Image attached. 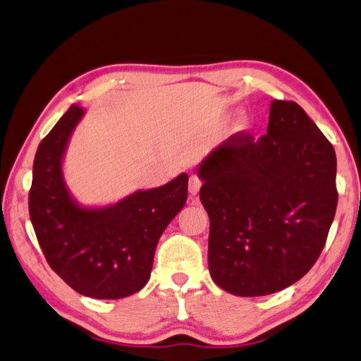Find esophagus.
Returning <instances> with one entry per match:
<instances>
[{
	"mask_svg": "<svg viewBox=\"0 0 361 361\" xmlns=\"http://www.w3.org/2000/svg\"><path fill=\"white\" fill-rule=\"evenodd\" d=\"M200 188H202V181H200V178L197 175H190L189 176V194L190 195H197L199 194V190H200Z\"/></svg>",
	"mask_w": 361,
	"mask_h": 361,
	"instance_id": "34e87169",
	"label": "esophagus"
}]
</instances>
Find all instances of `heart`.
<instances>
[{"label":"heart","instance_id":"b5f03b06","mask_svg":"<svg viewBox=\"0 0 361 361\" xmlns=\"http://www.w3.org/2000/svg\"><path fill=\"white\" fill-rule=\"evenodd\" d=\"M249 125H250L249 117H247V116H241V117L238 118V122H236V130H238V131H245L247 128H249Z\"/></svg>","mask_w":361,"mask_h":361}]
</instances>
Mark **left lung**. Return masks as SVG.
Returning a JSON list of instances; mask_svg holds the SVG:
<instances>
[{
  "instance_id": "1",
  "label": "left lung",
  "mask_w": 361,
  "mask_h": 361,
  "mask_svg": "<svg viewBox=\"0 0 361 361\" xmlns=\"http://www.w3.org/2000/svg\"><path fill=\"white\" fill-rule=\"evenodd\" d=\"M197 175L217 286L257 298L312 269L336 211V154L298 103L274 100L264 136L233 134L200 162Z\"/></svg>"
}]
</instances>
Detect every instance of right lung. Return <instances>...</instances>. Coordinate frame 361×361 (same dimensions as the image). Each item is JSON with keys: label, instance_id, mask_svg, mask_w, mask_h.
I'll use <instances>...</instances> for the list:
<instances>
[{"label": "right lung", "instance_id": "right-lung-1", "mask_svg": "<svg viewBox=\"0 0 361 361\" xmlns=\"http://www.w3.org/2000/svg\"><path fill=\"white\" fill-rule=\"evenodd\" d=\"M84 112L81 106H70L40 142L30 217L49 267L70 288L94 299H122L150 279L162 231L186 203L188 173L108 207H82L66 185L62 161Z\"/></svg>", "mask_w": 361, "mask_h": 361}]
</instances>
